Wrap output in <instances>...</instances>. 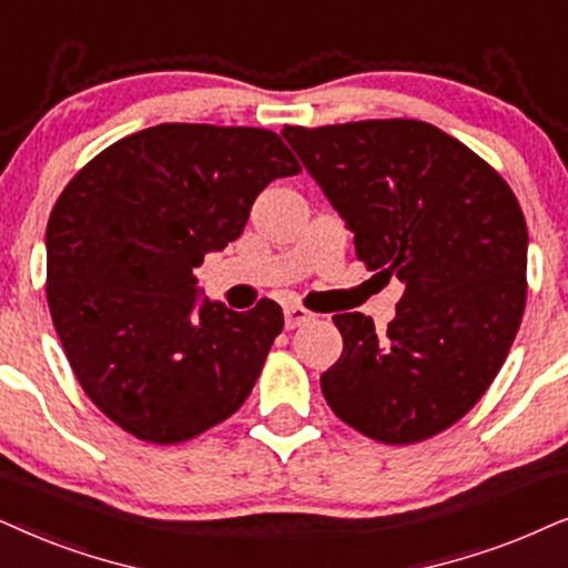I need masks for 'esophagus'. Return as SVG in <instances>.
Returning a JSON list of instances; mask_svg holds the SVG:
<instances>
[{
    "label": "esophagus",
    "instance_id": "obj_1",
    "mask_svg": "<svg viewBox=\"0 0 568 568\" xmlns=\"http://www.w3.org/2000/svg\"><path fill=\"white\" fill-rule=\"evenodd\" d=\"M314 314L308 312V308L293 304V306H285V327L288 329H296L301 325H306V322H312Z\"/></svg>",
    "mask_w": 568,
    "mask_h": 568
}]
</instances>
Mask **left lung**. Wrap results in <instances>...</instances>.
<instances>
[{
  "instance_id": "obj_1",
  "label": "left lung",
  "mask_w": 568,
  "mask_h": 568,
  "mask_svg": "<svg viewBox=\"0 0 568 568\" xmlns=\"http://www.w3.org/2000/svg\"><path fill=\"white\" fill-rule=\"evenodd\" d=\"M354 233L356 256L404 296L377 337L335 314L343 354L320 377L335 416L372 440H427L485 396L527 304V222L504 178L422 120L285 125Z\"/></svg>"
}]
</instances>
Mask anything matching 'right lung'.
<instances>
[{
    "label": "right lung",
    "instance_id": "obj_1",
    "mask_svg": "<svg viewBox=\"0 0 568 568\" xmlns=\"http://www.w3.org/2000/svg\"><path fill=\"white\" fill-rule=\"evenodd\" d=\"M296 172L264 128L162 123L114 141L64 185L47 225L49 312L83 393L125 433L175 445L248 398L283 308L199 304L193 267Z\"/></svg>",
    "mask_w": 568,
    "mask_h": 568
}]
</instances>
